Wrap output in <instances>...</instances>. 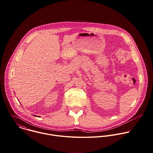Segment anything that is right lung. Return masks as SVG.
I'll use <instances>...</instances> for the list:
<instances>
[{"label": "right lung", "instance_id": "1", "mask_svg": "<svg viewBox=\"0 0 153 153\" xmlns=\"http://www.w3.org/2000/svg\"><path fill=\"white\" fill-rule=\"evenodd\" d=\"M34 116H35V115H34ZM35 117H37V116H35Z\"/></svg>", "mask_w": 153, "mask_h": 153}]
</instances>
